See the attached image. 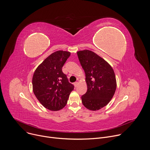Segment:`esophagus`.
Masks as SVG:
<instances>
[{
    "label": "esophagus",
    "instance_id": "esophagus-1",
    "mask_svg": "<svg viewBox=\"0 0 150 150\" xmlns=\"http://www.w3.org/2000/svg\"><path fill=\"white\" fill-rule=\"evenodd\" d=\"M78 83H79V82H75L74 83V86H75V87H76L78 86Z\"/></svg>",
    "mask_w": 150,
    "mask_h": 150
}]
</instances>
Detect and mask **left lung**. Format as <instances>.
<instances>
[{
	"label": "left lung",
	"instance_id": "8db88e82",
	"mask_svg": "<svg viewBox=\"0 0 150 150\" xmlns=\"http://www.w3.org/2000/svg\"><path fill=\"white\" fill-rule=\"evenodd\" d=\"M85 74L87 91L82 96V103L87 109L96 111L108 104L117 87L115 72L110 64L96 53L83 50L77 52Z\"/></svg>",
	"mask_w": 150,
	"mask_h": 150
}]
</instances>
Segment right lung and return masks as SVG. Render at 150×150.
I'll list each match as a JSON object with an SVG mask.
<instances>
[{
    "label": "right lung",
    "instance_id": "right-lung-1",
    "mask_svg": "<svg viewBox=\"0 0 150 150\" xmlns=\"http://www.w3.org/2000/svg\"><path fill=\"white\" fill-rule=\"evenodd\" d=\"M70 55L69 52L56 51L45 59L34 73V94L40 103L50 110L63 109L74 88L62 70Z\"/></svg>",
    "mask_w": 150,
    "mask_h": 150
}]
</instances>
